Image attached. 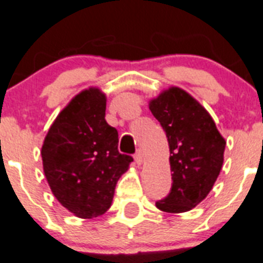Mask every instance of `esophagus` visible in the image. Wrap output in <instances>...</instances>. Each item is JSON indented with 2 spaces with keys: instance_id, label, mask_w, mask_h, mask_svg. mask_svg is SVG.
<instances>
[{
  "instance_id": "1",
  "label": "esophagus",
  "mask_w": 263,
  "mask_h": 263,
  "mask_svg": "<svg viewBox=\"0 0 263 263\" xmlns=\"http://www.w3.org/2000/svg\"><path fill=\"white\" fill-rule=\"evenodd\" d=\"M134 161L138 164V165H141L142 164V161H144V156H142V152L138 151L136 153V156H134Z\"/></svg>"
}]
</instances>
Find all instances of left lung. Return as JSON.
<instances>
[{
	"instance_id": "obj_1",
	"label": "left lung",
	"mask_w": 263,
	"mask_h": 263,
	"mask_svg": "<svg viewBox=\"0 0 263 263\" xmlns=\"http://www.w3.org/2000/svg\"><path fill=\"white\" fill-rule=\"evenodd\" d=\"M149 108L166 134L172 188L156 207L169 214L186 212L212 190L223 165L226 140L214 119L192 95L169 87L149 102Z\"/></svg>"
}]
</instances>
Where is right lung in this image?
Masks as SVG:
<instances>
[{"label":"right lung","mask_w":263,"mask_h":263,"mask_svg":"<svg viewBox=\"0 0 263 263\" xmlns=\"http://www.w3.org/2000/svg\"><path fill=\"white\" fill-rule=\"evenodd\" d=\"M105 116L106 95L98 87L80 91L59 112L41 146L52 194L82 219L107 211L117 181L133 161L118 152V132Z\"/></svg>","instance_id":"right-lung-1"}]
</instances>
